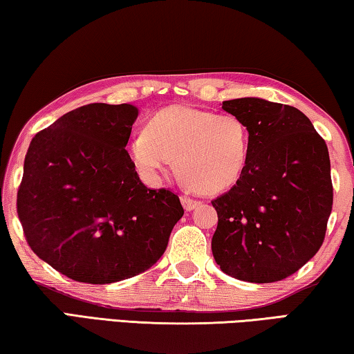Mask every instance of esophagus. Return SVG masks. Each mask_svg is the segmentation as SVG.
I'll use <instances>...</instances> for the list:
<instances>
[{"label": "esophagus", "instance_id": "esophagus-1", "mask_svg": "<svg viewBox=\"0 0 354 354\" xmlns=\"http://www.w3.org/2000/svg\"><path fill=\"white\" fill-rule=\"evenodd\" d=\"M181 203L185 211H194V209L200 205V201H196L194 198H190V196H181Z\"/></svg>", "mask_w": 354, "mask_h": 354}]
</instances>
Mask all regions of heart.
Segmentation results:
<instances>
[{"mask_svg":"<svg viewBox=\"0 0 354 354\" xmlns=\"http://www.w3.org/2000/svg\"><path fill=\"white\" fill-rule=\"evenodd\" d=\"M128 151L142 175L156 179L176 158L190 189L218 194L237 183L247 164L248 131L231 113L173 106L156 112L131 136Z\"/></svg>","mask_w":354,"mask_h":354,"instance_id":"b5f03b06","label":"heart"}]
</instances>
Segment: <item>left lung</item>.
Listing matches in <instances>:
<instances>
[{
  "label": "left lung",
  "mask_w": 354,
  "mask_h": 354,
  "mask_svg": "<svg viewBox=\"0 0 354 354\" xmlns=\"http://www.w3.org/2000/svg\"><path fill=\"white\" fill-rule=\"evenodd\" d=\"M248 131V156L231 190L212 201L218 225L212 254L221 272L274 283L322 247L333 209L325 140L297 107L262 98L223 101Z\"/></svg>",
  "instance_id": "obj_1"
}]
</instances>
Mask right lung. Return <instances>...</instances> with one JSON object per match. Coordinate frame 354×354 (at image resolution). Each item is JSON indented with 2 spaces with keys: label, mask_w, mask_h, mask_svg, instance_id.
<instances>
[{
  "label": "right lung",
  "mask_w": 354,
  "mask_h": 354,
  "mask_svg": "<svg viewBox=\"0 0 354 354\" xmlns=\"http://www.w3.org/2000/svg\"><path fill=\"white\" fill-rule=\"evenodd\" d=\"M133 104L70 111L29 143L17 212L29 247L80 283L111 284L164 254L184 209L171 190L140 181L127 143Z\"/></svg>",
  "instance_id": "obj_1"
}]
</instances>
